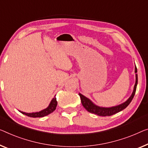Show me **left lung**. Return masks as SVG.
Listing matches in <instances>:
<instances>
[{
  "label": "left lung",
  "instance_id": "left-lung-1",
  "mask_svg": "<svg viewBox=\"0 0 148 148\" xmlns=\"http://www.w3.org/2000/svg\"><path fill=\"white\" fill-rule=\"evenodd\" d=\"M135 73H136V83L134 87V90L132 92V95L130 97L127 99V100L121 104H119L118 106H115L106 108V107H101L99 106L96 105L95 103H93L89 98H86L82 94L79 93V96L80 97L81 102L82 103V106L84 107V108L87 110L88 112H90V113L96 114V115L100 116H110L112 115H114L118 112L122 111L123 109H125L127 106L130 104V103L132 102V99H133L134 95H135L136 88H137L138 84V74L137 73V68H136L135 65Z\"/></svg>",
  "mask_w": 148,
  "mask_h": 148
}]
</instances>
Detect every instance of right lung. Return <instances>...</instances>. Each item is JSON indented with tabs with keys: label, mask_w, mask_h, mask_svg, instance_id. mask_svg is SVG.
Returning <instances> with one entry per match:
<instances>
[{
	"label": "right lung",
	"mask_w": 148,
	"mask_h": 148,
	"mask_svg": "<svg viewBox=\"0 0 148 148\" xmlns=\"http://www.w3.org/2000/svg\"><path fill=\"white\" fill-rule=\"evenodd\" d=\"M57 106V101L56 97H54V98H52V100L50 102V104L48 105V106L46 108L44 109L41 111L38 112H32V113H26V112L19 111L21 112L23 114H25L26 116H28L29 117H32V118H41V117H44L48 115V114L52 113L56 108Z\"/></svg>",
	"instance_id": "add662e5"
}]
</instances>
